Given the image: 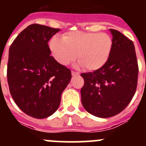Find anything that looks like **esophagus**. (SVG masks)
Returning <instances> with one entry per match:
<instances>
[{
    "instance_id": "1",
    "label": "esophagus",
    "mask_w": 146,
    "mask_h": 146,
    "mask_svg": "<svg viewBox=\"0 0 146 146\" xmlns=\"http://www.w3.org/2000/svg\"><path fill=\"white\" fill-rule=\"evenodd\" d=\"M71 74H72V76H79V75H80V73H79L78 72L72 71Z\"/></svg>"
}]
</instances>
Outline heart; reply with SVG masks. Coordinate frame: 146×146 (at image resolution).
<instances>
[{
	"instance_id": "1",
	"label": "heart",
	"mask_w": 146,
	"mask_h": 146,
	"mask_svg": "<svg viewBox=\"0 0 146 146\" xmlns=\"http://www.w3.org/2000/svg\"><path fill=\"white\" fill-rule=\"evenodd\" d=\"M49 46L53 56L60 64L67 66L77 57L86 70H96L110 58L113 41L104 32L75 31L65 34L62 39L54 36Z\"/></svg>"
}]
</instances>
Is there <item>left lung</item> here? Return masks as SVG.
<instances>
[{
  "mask_svg": "<svg viewBox=\"0 0 146 146\" xmlns=\"http://www.w3.org/2000/svg\"><path fill=\"white\" fill-rule=\"evenodd\" d=\"M113 48L110 58L94 72L82 73V106L88 112L100 118L113 117L123 111L136 92L138 66L133 42L110 29Z\"/></svg>",
  "mask_w": 146,
  "mask_h": 146,
  "instance_id": "1",
  "label": "left lung"
}]
</instances>
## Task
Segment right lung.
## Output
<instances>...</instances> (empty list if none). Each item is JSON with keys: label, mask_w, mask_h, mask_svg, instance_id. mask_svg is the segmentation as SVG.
<instances>
[{"label": "right lung", "mask_w": 146, "mask_h": 146, "mask_svg": "<svg viewBox=\"0 0 146 146\" xmlns=\"http://www.w3.org/2000/svg\"><path fill=\"white\" fill-rule=\"evenodd\" d=\"M59 29L32 24L22 31L9 49L7 78L17 107L27 115L44 119L60 105L71 71L51 56L48 42Z\"/></svg>", "instance_id": "add662e5"}]
</instances>
